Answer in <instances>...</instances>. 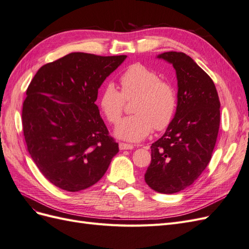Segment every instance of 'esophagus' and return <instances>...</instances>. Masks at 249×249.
<instances>
[{
    "label": "esophagus",
    "mask_w": 249,
    "mask_h": 249,
    "mask_svg": "<svg viewBox=\"0 0 249 249\" xmlns=\"http://www.w3.org/2000/svg\"><path fill=\"white\" fill-rule=\"evenodd\" d=\"M119 149L120 150H124V149H133L134 146L132 144H127V143H124V142H119Z\"/></svg>",
    "instance_id": "1"
}]
</instances>
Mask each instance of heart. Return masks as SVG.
<instances>
[{
    "mask_svg": "<svg viewBox=\"0 0 249 249\" xmlns=\"http://www.w3.org/2000/svg\"><path fill=\"white\" fill-rule=\"evenodd\" d=\"M120 90L108 83L99 96V106L111 124L122 117L125 101H133L135 114L124 118L115 130L116 136L126 141L138 142L150 132L163 131L170 125L178 110L177 90L171 83L144 64L130 65L120 76Z\"/></svg>",
    "mask_w": 249,
    "mask_h": 249,
    "instance_id": "heart-1",
    "label": "heart"
}]
</instances>
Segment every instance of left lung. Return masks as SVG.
Here are the masks:
<instances>
[{
  "label": "left lung",
  "instance_id": "left-lung-1",
  "mask_svg": "<svg viewBox=\"0 0 249 249\" xmlns=\"http://www.w3.org/2000/svg\"><path fill=\"white\" fill-rule=\"evenodd\" d=\"M170 62L178 78V110L163 136L153 143L144 175L153 190L172 194L196 180L212 158L220 125V102L213 80L182 52L158 56Z\"/></svg>",
  "mask_w": 249,
  "mask_h": 249
}]
</instances>
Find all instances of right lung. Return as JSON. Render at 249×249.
Segmentation results:
<instances>
[{
	"instance_id": "obj_1",
	"label": "right lung",
	"mask_w": 249,
	"mask_h": 249,
	"mask_svg": "<svg viewBox=\"0 0 249 249\" xmlns=\"http://www.w3.org/2000/svg\"><path fill=\"white\" fill-rule=\"evenodd\" d=\"M125 58L71 53L41 66L29 84L21 110L28 152L60 189L94 185L118 153L95 101L105 79Z\"/></svg>"
}]
</instances>
